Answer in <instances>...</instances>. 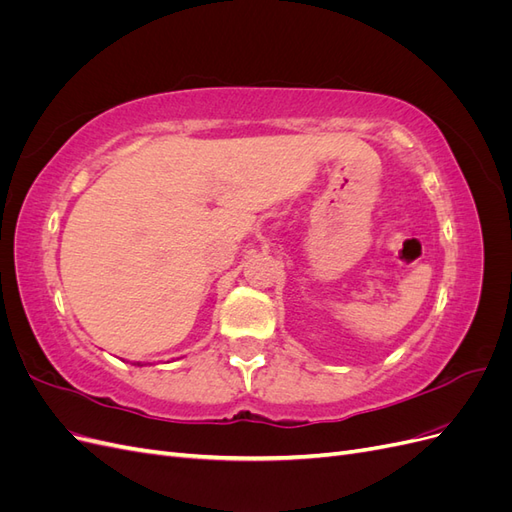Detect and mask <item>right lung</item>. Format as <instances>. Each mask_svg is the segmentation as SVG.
<instances>
[{
  "label": "right lung",
  "mask_w": 512,
  "mask_h": 512,
  "mask_svg": "<svg viewBox=\"0 0 512 512\" xmlns=\"http://www.w3.org/2000/svg\"><path fill=\"white\" fill-rule=\"evenodd\" d=\"M136 365H138V367H143V365H141V363H136Z\"/></svg>",
  "instance_id": "obj_1"
}]
</instances>
